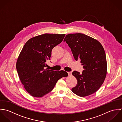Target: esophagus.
Masks as SVG:
<instances>
[{"label":"esophagus","instance_id":"obj_1","mask_svg":"<svg viewBox=\"0 0 122 122\" xmlns=\"http://www.w3.org/2000/svg\"><path fill=\"white\" fill-rule=\"evenodd\" d=\"M69 76H71L72 75V72H68Z\"/></svg>","mask_w":122,"mask_h":122}]
</instances>
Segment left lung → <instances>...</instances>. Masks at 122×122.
<instances>
[{"instance_id":"8db88e82","label":"left lung","mask_w":122,"mask_h":122,"mask_svg":"<svg viewBox=\"0 0 122 122\" xmlns=\"http://www.w3.org/2000/svg\"><path fill=\"white\" fill-rule=\"evenodd\" d=\"M68 44L76 61L81 60L84 70L82 74L72 72L77 83L72 91L80 97L95 92L104 82L107 65L104 49L97 40L82 33L66 35L64 39Z\"/></svg>"}]
</instances>
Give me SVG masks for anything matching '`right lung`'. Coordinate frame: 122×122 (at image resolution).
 <instances>
[{
	"label": "right lung",
	"instance_id": "obj_1",
	"mask_svg": "<svg viewBox=\"0 0 122 122\" xmlns=\"http://www.w3.org/2000/svg\"><path fill=\"white\" fill-rule=\"evenodd\" d=\"M65 36L44 34L30 38L24 45L18 59L16 69L22 84L31 96H44L52 91L58 80L68 76L64 70L45 69L53 48L62 41Z\"/></svg>",
	"mask_w": 122,
	"mask_h": 122
}]
</instances>
